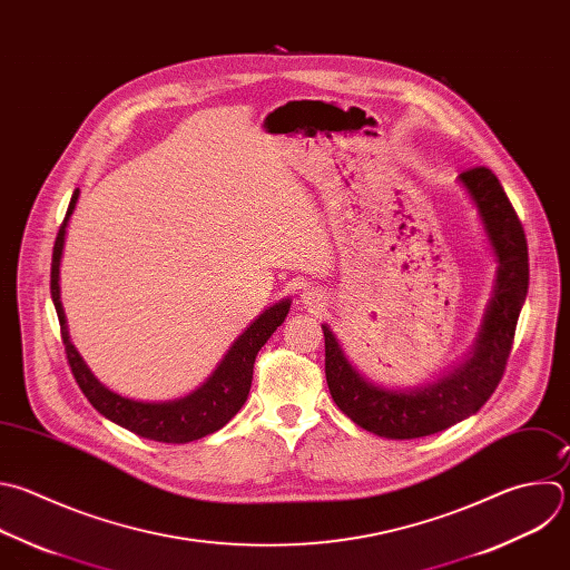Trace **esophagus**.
Instances as JSON below:
<instances>
[{
    "label": "esophagus",
    "instance_id": "1",
    "mask_svg": "<svg viewBox=\"0 0 570 570\" xmlns=\"http://www.w3.org/2000/svg\"><path fill=\"white\" fill-rule=\"evenodd\" d=\"M302 299H304L308 306H320V304H322V295H320L317 291H313V288H304Z\"/></svg>",
    "mask_w": 570,
    "mask_h": 570
}]
</instances>
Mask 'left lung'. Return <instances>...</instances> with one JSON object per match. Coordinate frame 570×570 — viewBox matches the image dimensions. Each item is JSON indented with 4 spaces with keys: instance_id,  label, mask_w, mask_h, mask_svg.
Instances as JSON below:
<instances>
[{
    "instance_id": "left-lung-1",
    "label": "left lung",
    "mask_w": 570,
    "mask_h": 570,
    "mask_svg": "<svg viewBox=\"0 0 570 570\" xmlns=\"http://www.w3.org/2000/svg\"><path fill=\"white\" fill-rule=\"evenodd\" d=\"M459 178L479 208L499 259L494 297L472 355L425 390L392 392L366 383L344 357L331 328L322 326L326 383L335 405L355 425L377 436L421 439L479 412L499 387L512 351L530 279L525 233L492 169L485 165L468 167Z\"/></svg>"
}]
</instances>
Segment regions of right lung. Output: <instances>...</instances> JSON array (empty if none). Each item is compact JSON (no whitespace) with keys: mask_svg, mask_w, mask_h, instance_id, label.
Masks as SVG:
<instances>
[{"mask_svg":"<svg viewBox=\"0 0 570 570\" xmlns=\"http://www.w3.org/2000/svg\"><path fill=\"white\" fill-rule=\"evenodd\" d=\"M78 189L71 197V204L67 208V217L58 230L56 246H53V259H51V297L56 304V313L60 320V333L62 344L67 353V362L71 366V373L76 377L78 387L87 396V401L109 421L116 425L149 439L158 443H189L204 439L217 430H222L246 403L250 383H253V366L259 348L268 342V337L277 331V326L286 320L291 304L282 302L273 308H268L264 315H259L250 328L239 335V340L233 344L224 362L217 366V371L210 375V381L180 401L171 403H138L122 399L100 385L94 373L82 362L80 353L69 340L67 320L60 302V257L65 246V233L67 222L76 208Z\"/></svg>","mask_w":570,"mask_h":570,"instance_id":"add662e5","label":"right lung"}]
</instances>
